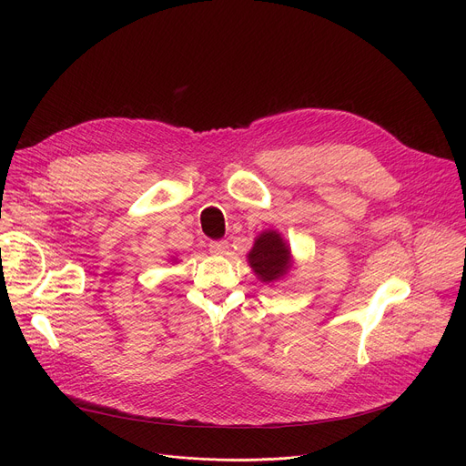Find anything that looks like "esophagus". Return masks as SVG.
Returning <instances> with one entry per match:
<instances>
[{"label":"esophagus","instance_id":"obj_1","mask_svg":"<svg viewBox=\"0 0 466 466\" xmlns=\"http://www.w3.org/2000/svg\"><path fill=\"white\" fill-rule=\"evenodd\" d=\"M208 247H210V252L216 254V256H223V254L228 252V241H225V239L212 241Z\"/></svg>","mask_w":466,"mask_h":466}]
</instances>
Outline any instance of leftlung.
Wrapping results in <instances>:
<instances>
[{
	"instance_id": "8db88e82",
	"label": "left lung",
	"mask_w": 466,
	"mask_h": 466,
	"mask_svg": "<svg viewBox=\"0 0 466 466\" xmlns=\"http://www.w3.org/2000/svg\"><path fill=\"white\" fill-rule=\"evenodd\" d=\"M247 263L259 282L277 284L289 275L295 259L289 243L279 230H263L254 238Z\"/></svg>"
}]
</instances>
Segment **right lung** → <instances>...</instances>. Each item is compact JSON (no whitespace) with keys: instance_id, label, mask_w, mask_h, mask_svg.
<instances>
[{"instance_id":"obj_1","label":"right lung","mask_w":466,"mask_h":466,"mask_svg":"<svg viewBox=\"0 0 466 466\" xmlns=\"http://www.w3.org/2000/svg\"><path fill=\"white\" fill-rule=\"evenodd\" d=\"M169 259H171V261H173V263H177V258H175V256H171V258H169Z\"/></svg>"}]
</instances>
